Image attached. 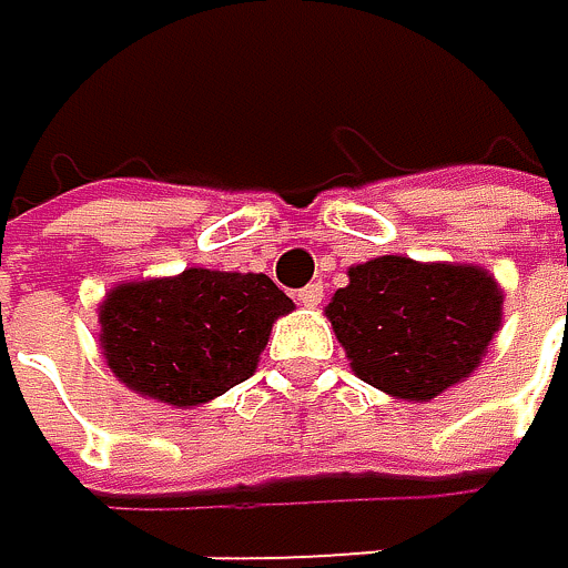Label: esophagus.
I'll return each mask as SVG.
<instances>
[{"label":"esophagus","mask_w":568,"mask_h":568,"mask_svg":"<svg viewBox=\"0 0 568 568\" xmlns=\"http://www.w3.org/2000/svg\"><path fill=\"white\" fill-rule=\"evenodd\" d=\"M321 297H324V284H307L304 291H297V304H304V307H317Z\"/></svg>","instance_id":"obj_1"}]
</instances>
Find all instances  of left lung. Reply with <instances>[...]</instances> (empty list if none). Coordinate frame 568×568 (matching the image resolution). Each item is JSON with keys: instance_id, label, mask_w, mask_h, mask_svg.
<instances>
[{"instance_id": "obj_1", "label": "left lung", "mask_w": 568, "mask_h": 568, "mask_svg": "<svg viewBox=\"0 0 568 568\" xmlns=\"http://www.w3.org/2000/svg\"><path fill=\"white\" fill-rule=\"evenodd\" d=\"M503 301V284L478 264L385 254L347 267L324 314L362 382L432 402L481 365Z\"/></svg>"}]
</instances>
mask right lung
Here are the masks:
<instances>
[{"label": "right lung", "mask_w": 568, "mask_h": 568, "mask_svg": "<svg viewBox=\"0 0 568 568\" xmlns=\"http://www.w3.org/2000/svg\"><path fill=\"white\" fill-rule=\"evenodd\" d=\"M294 301L267 274L186 267L123 281L100 301V351L130 392L200 408L247 382Z\"/></svg>", "instance_id": "add662e5"}]
</instances>
